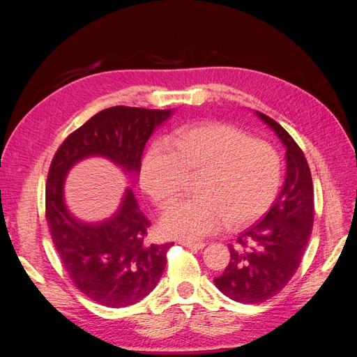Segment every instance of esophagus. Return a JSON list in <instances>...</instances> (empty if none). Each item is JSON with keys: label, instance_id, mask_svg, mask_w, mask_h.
Instances as JSON below:
<instances>
[{"label": "esophagus", "instance_id": "obj_1", "mask_svg": "<svg viewBox=\"0 0 357 357\" xmlns=\"http://www.w3.org/2000/svg\"><path fill=\"white\" fill-rule=\"evenodd\" d=\"M179 245H182V246H185V248H188V249L199 250V249H204L205 243H202V241L195 243V241H188V240H181V241H179Z\"/></svg>", "mask_w": 357, "mask_h": 357}]
</instances>
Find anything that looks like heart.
Instances as JSON below:
<instances>
[{"instance_id":"b5f03b06","label":"heart","mask_w":357,"mask_h":357,"mask_svg":"<svg viewBox=\"0 0 357 357\" xmlns=\"http://www.w3.org/2000/svg\"><path fill=\"white\" fill-rule=\"evenodd\" d=\"M147 149L140 182L158 205L172 201L190 179L198 197L179 199L163 213L165 236L197 241L226 224L233 229L256 221L273 204L282 182V162L268 142L222 123L178 130Z\"/></svg>"}]
</instances>
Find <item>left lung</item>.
<instances>
[{
	"label": "left lung",
	"mask_w": 357,
	"mask_h": 357,
	"mask_svg": "<svg viewBox=\"0 0 357 357\" xmlns=\"http://www.w3.org/2000/svg\"><path fill=\"white\" fill-rule=\"evenodd\" d=\"M287 147V176L268 214L229 245L230 261L215 287L243 304H259L282 291L301 264L314 222L310 166L288 131L256 111Z\"/></svg>",
	"instance_id": "left-lung-1"
}]
</instances>
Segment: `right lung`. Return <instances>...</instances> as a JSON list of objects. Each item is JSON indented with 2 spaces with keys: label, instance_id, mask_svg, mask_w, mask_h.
Wrapping results in <instances>:
<instances>
[{
  "label": "right lung",
  "instance_id": "obj_1",
  "mask_svg": "<svg viewBox=\"0 0 357 357\" xmlns=\"http://www.w3.org/2000/svg\"><path fill=\"white\" fill-rule=\"evenodd\" d=\"M174 109L117 105L100 111L70 133L56 150L46 182V220L62 264L84 295L101 305L121 308L152 292L174 243L149 245L150 221L127 188L109 218L85 222L66 207L63 185L69 169L91 156H102L127 174H139L146 142Z\"/></svg>",
  "mask_w": 357,
  "mask_h": 357
}]
</instances>
